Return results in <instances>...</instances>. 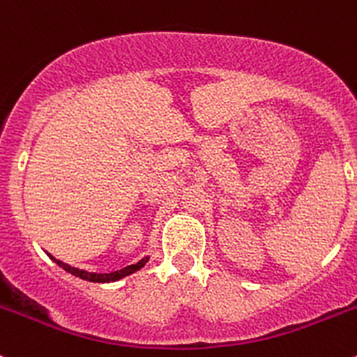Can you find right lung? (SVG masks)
<instances>
[{
	"label": "right lung",
	"instance_id": "1",
	"mask_svg": "<svg viewBox=\"0 0 357 357\" xmlns=\"http://www.w3.org/2000/svg\"><path fill=\"white\" fill-rule=\"evenodd\" d=\"M52 257V255H50ZM53 261L56 262V264L60 266V268L66 269L67 273H70V275L74 276H79L81 280H86V282H95V283H109V282H117V280L124 278V276L131 275V273L138 271V269H142L143 266L149 262V257H143L142 261L136 262V264H131L128 266V268H122L119 269V271H112V273H88V271H82V269H77V268H72V266L66 264V262L59 261V259L52 257Z\"/></svg>",
	"mask_w": 357,
	"mask_h": 357
}]
</instances>
